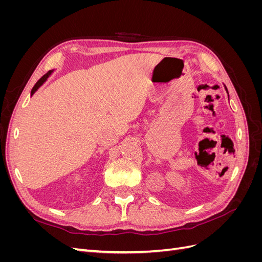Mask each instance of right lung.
Segmentation results:
<instances>
[{
  "instance_id": "right-lung-1",
  "label": "right lung",
  "mask_w": 262,
  "mask_h": 262,
  "mask_svg": "<svg viewBox=\"0 0 262 262\" xmlns=\"http://www.w3.org/2000/svg\"><path fill=\"white\" fill-rule=\"evenodd\" d=\"M51 72H52V71H49V72L48 73H47V74H45L41 78H40V80H39L36 84H35V86L33 87V90H31V95H34L35 94V92L39 89V87H40L45 82H46V80H47V78H48L49 77V75L51 74Z\"/></svg>"
}]
</instances>
